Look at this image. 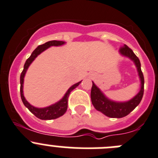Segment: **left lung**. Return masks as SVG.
Instances as JSON below:
<instances>
[{
    "instance_id": "1",
    "label": "left lung",
    "mask_w": 158,
    "mask_h": 158,
    "mask_svg": "<svg viewBox=\"0 0 158 158\" xmlns=\"http://www.w3.org/2000/svg\"><path fill=\"white\" fill-rule=\"evenodd\" d=\"M122 56L129 58L134 62L137 69L139 77L140 79V89L137 94L133 97L131 99L126 102H116L111 100L105 94L95 85L94 82L91 88L90 98L94 107L98 111L102 113L106 116L111 118H122L128 115L131 111L134 110L141 102L144 92V77L141 70V64L139 59L136 56L134 52L126 45H123V47L119 51Z\"/></svg>"
}]
</instances>
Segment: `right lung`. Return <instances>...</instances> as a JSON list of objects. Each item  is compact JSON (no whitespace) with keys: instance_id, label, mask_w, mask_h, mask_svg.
Returning a JSON list of instances; mask_svg holds the SVG:
<instances>
[{"instance_id":"1","label":"right lung","mask_w":158,"mask_h":158,"mask_svg":"<svg viewBox=\"0 0 158 158\" xmlns=\"http://www.w3.org/2000/svg\"><path fill=\"white\" fill-rule=\"evenodd\" d=\"M66 43L63 41H49V42H45V44L38 45V47L33 51V52L31 53V56L28 58L25 62V64L23 67V70L22 73L20 75V96L23 105L27 108L30 110V112L33 113L36 117L39 118L41 120H53V119H56V118L60 117V116H63L65 113H66L67 109H68V99L70 93L72 90H73L76 87H77L82 81L77 82L76 84L72 85L70 88H69L64 97L60 101H58L56 103L52 104L49 106H46L44 108H38L35 107L29 103L26 100L25 97L23 95V82H24V77L26 75V72L27 71L28 68L31 65V64L35 60V58L41 54L42 52L49 49L51 46H60Z\"/></svg>"}]
</instances>
